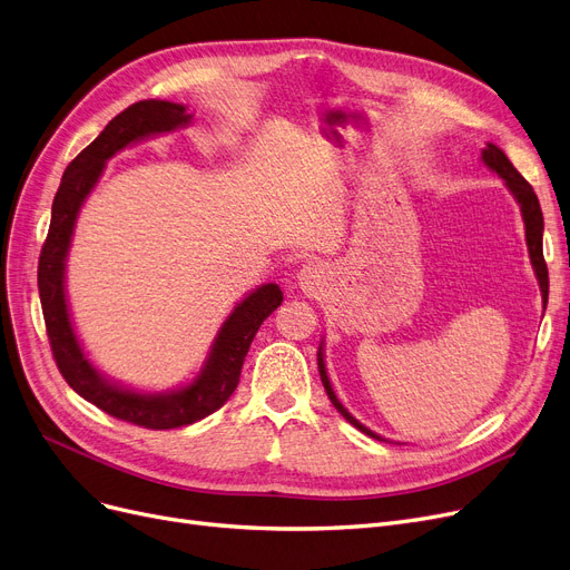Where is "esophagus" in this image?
<instances>
[{
	"mask_svg": "<svg viewBox=\"0 0 570 570\" xmlns=\"http://www.w3.org/2000/svg\"><path fill=\"white\" fill-rule=\"evenodd\" d=\"M324 277H326V269L321 263L316 261H309L303 265L301 275H298V284L305 293H316L321 288V284H324Z\"/></svg>",
	"mask_w": 570,
	"mask_h": 570,
	"instance_id": "34e87169",
	"label": "esophagus"
}]
</instances>
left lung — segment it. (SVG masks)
Segmentation results:
<instances>
[{
	"instance_id": "left-lung-1",
	"label": "left lung",
	"mask_w": 570,
	"mask_h": 570,
	"mask_svg": "<svg viewBox=\"0 0 570 570\" xmlns=\"http://www.w3.org/2000/svg\"><path fill=\"white\" fill-rule=\"evenodd\" d=\"M482 160L497 171V175L505 181V186L510 188V193L517 197L519 207H522V216H524V226H527V244H529V256H531V265L535 269V277H538V284H540V291H542V298H548V291H550V277H548V263H546V256H542V212H540V203H538V195L533 193L531 184L519 175V171L514 169V165L508 160V156L501 151L499 146L493 144H487V148L482 151ZM318 375H321V382H324V389L328 393L331 403L335 405V410L350 422L352 426H356L358 431H363L365 435L370 438H377L382 440L377 433H373L370 429H365L361 422H356V419L346 412L342 407V403L337 401V395L328 382V375H326V365H324V352H321L318 346Z\"/></svg>"
}]
</instances>
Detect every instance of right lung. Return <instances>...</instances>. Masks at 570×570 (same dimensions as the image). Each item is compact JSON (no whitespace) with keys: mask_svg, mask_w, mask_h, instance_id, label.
Wrapping results in <instances>:
<instances>
[{"mask_svg":"<svg viewBox=\"0 0 570 570\" xmlns=\"http://www.w3.org/2000/svg\"><path fill=\"white\" fill-rule=\"evenodd\" d=\"M190 114H186L184 105L165 100H141L111 118L109 126L65 169L37 272L48 342H51V352L65 382L102 412L154 431L195 424L224 405L239 384L242 363L254 335L284 301L277 284H263L246 295L220 326L203 373L188 386L171 393H137L120 389L107 382L83 356L71 328L65 298V261L79 209L100 179L105 163L120 148L144 137L186 126Z\"/></svg>","mask_w":570,"mask_h":570,"instance_id":"obj_1","label":"right lung"}]
</instances>
